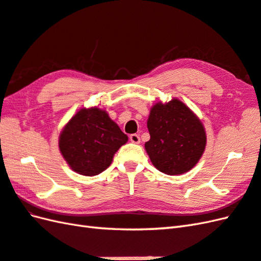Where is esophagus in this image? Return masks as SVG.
<instances>
[{"label":"esophagus","instance_id":"obj_1","mask_svg":"<svg viewBox=\"0 0 261 261\" xmlns=\"http://www.w3.org/2000/svg\"><path fill=\"white\" fill-rule=\"evenodd\" d=\"M129 140H130L132 143L138 144V143L141 142V137H140V135H137V134H132V135L129 136Z\"/></svg>","mask_w":261,"mask_h":261}]
</instances>
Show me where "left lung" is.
Wrapping results in <instances>:
<instances>
[{
  "label": "left lung",
  "instance_id": "1",
  "mask_svg": "<svg viewBox=\"0 0 261 261\" xmlns=\"http://www.w3.org/2000/svg\"><path fill=\"white\" fill-rule=\"evenodd\" d=\"M145 149L153 165L169 175L190 171L204 152L206 137L200 119L178 99L158 102L147 120Z\"/></svg>",
  "mask_w": 261,
  "mask_h": 261
}]
</instances>
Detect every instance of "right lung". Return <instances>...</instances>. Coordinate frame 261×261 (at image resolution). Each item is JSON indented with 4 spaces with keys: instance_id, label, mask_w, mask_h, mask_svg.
<instances>
[{
    "instance_id": "add662e5",
    "label": "right lung",
    "mask_w": 261,
    "mask_h": 261,
    "mask_svg": "<svg viewBox=\"0 0 261 261\" xmlns=\"http://www.w3.org/2000/svg\"><path fill=\"white\" fill-rule=\"evenodd\" d=\"M127 140L105 111L83 108L61 132L59 148L73 171L92 176L112 164L114 154Z\"/></svg>"
}]
</instances>
